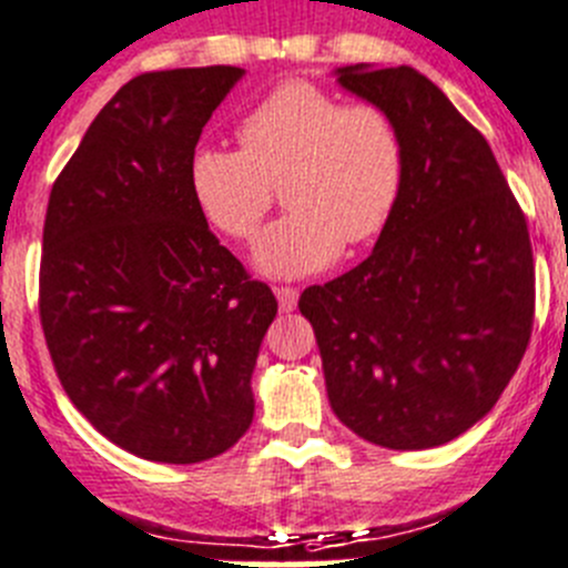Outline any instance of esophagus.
Here are the masks:
<instances>
[{"label": "esophagus", "instance_id": "obj_1", "mask_svg": "<svg viewBox=\"0 0 568 568\" xmlns=\"http://www.w3.org/2000/svg\"><path fill=\"white\" fill-rule=\"evenodd\" d=\"M274 294H277V303L283 314L296 308V296H300V291H296L294 285H274Z\"/></svg>", "mask_w": 568, "mask_h": 568}]
</instances>
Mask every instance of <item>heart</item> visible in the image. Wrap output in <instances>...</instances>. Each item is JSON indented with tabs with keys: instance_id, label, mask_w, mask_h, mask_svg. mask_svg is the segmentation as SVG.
Returning a JSON list of instances; mask_svg holds the SVG:
<instances>
[{
	"instance_id": "obj_1",
	"label": "heart",
	"mask_w": 568,
	"mask_h": 568,
	"mask_svg": "<svg viewBox=\"0 0 568 568\" xmlns=\"http://www.w3.org/2000/svg\"><path fill=\"white\" fill-rule=\"evenodd\" d=\"M240 150L197 146L189 192L201 214L232 240H252L274 206L291 209L254 248L260 272H322L342 243L362 246L390 221L405 178L402 135L390 112L345 101L311 81H283L237 126Z\"/></svg>"
}]
</instances>
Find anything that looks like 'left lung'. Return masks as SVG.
I'll use <instances>...</instances> for the list:
<instances>
[{"instance_id":"left-lung-1","label":"left lung","mask_w":568,"mask_h":568,"mask_svg":"<svg viewBox=\"0 0 568 568\" xmlns=\"http://www.w3.org/2000/svg\"><path fill=\"white\" fill-rule=\"evenodd\" d=\"M390 112L405 178L376 248L300 294L334 413L390 449L447 444L487 416L535 320L526 217L487 138L413 68H342Z\"/></svg>"}]
</instances>
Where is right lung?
<instances>
[{
    "instance_id": "add662e5",
    "label": "right lung",
    "mask_w": 568,
    "mask_h": 568,
    "mask_svg": "<svg viewBox=\"0 0 568 568\" xmlns=\"http://www.w3.org/2000/svg\"><path fill=\"white\" fill-rule=\"evenodd\" d=\"M243 70L141 73L104 104L50 192L39 320L61 387L146 462L221 456L254 418L272 288L221 246L189 158Z\"/></svg>"
}]
</instances>
